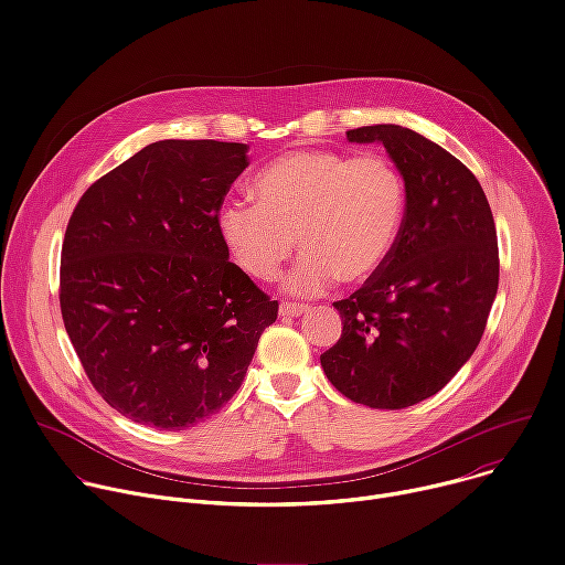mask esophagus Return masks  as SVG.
I'll list each match as a JSON object with an SVG mask.
<instances>
[{
  "label": "esophagus",
  "instance_id": "esophagus-1",
  "mask_svg": "<svg viewBox=\"0 0 565 565\" xmlns=\"http://www.w3.org/2000/svg\"><path fill=\"white\" fill-rule=\"evenodd\" d=\"M306 311H309V306H303V303H292V301H281L279 303V316L281 318H299Z\"/></svg>",
  "mask_w": 565,
  "mask_h": 565
}]
</instances>
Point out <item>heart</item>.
Returning a JSON list of instances; mask_svg holds the SVG:
<instances>
[{"mask_svg":"<svg viewBox=\"0 0 565 565\" xmlns=\"http://www.w3.org/2000/svg\"><path fill=\"white\" fill-rule=\"evenodd\" d=\"M252 198H232L218 212V232L234 262L254 279L286 275L292 295H320L338 279L363 284L390 259L405 223L407 189L383 156L349 158L338 150H295L252 182Z\"/></svg>","mask_w":565,"mask_h":565,"instance_id":"1","label":"heart"}]
</instances>
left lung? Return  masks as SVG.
Returning <instances> with one entry per match:
<instances>
[{"label": "left lung", "mask_w": 565, "mask_h": 565, "mask_svg": "<svg viewBox=\"0 0 565 565\" xmlns=\"http://www.w3.org/2000/svg\"><path fill=\"white\" fill-rule=\"evenodd\" d=\"M347 139L385 146L407 210L387 264L333 301L344 327L320 363L347 398L401 409L437 394L473 355L498 292L495 225L476 175L424 135L379 124Z\"/></svg>", "instance_id": "1"}]
</instances>
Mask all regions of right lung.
Returning a JSON list of instances; mask_svg holds the SVG:
<instances>
[{
	"label": "right lung",
	"mask_w": 565,
	"mask_h": 565,
	"mask_svg": "<svg viewBox=\"0 0 565 565\" xmlns=\"http://www.w3.org/2000/svg\"><path fill=\"white\" fill-rule=\"evenodd\" d=\"M247 164V143L162 139L96 180L70 218L63 322L96 392L135 424L210 419L277 320L218 232Z\"/></svg>",
	"instance_id": "add662e5"
}]
</instances>
